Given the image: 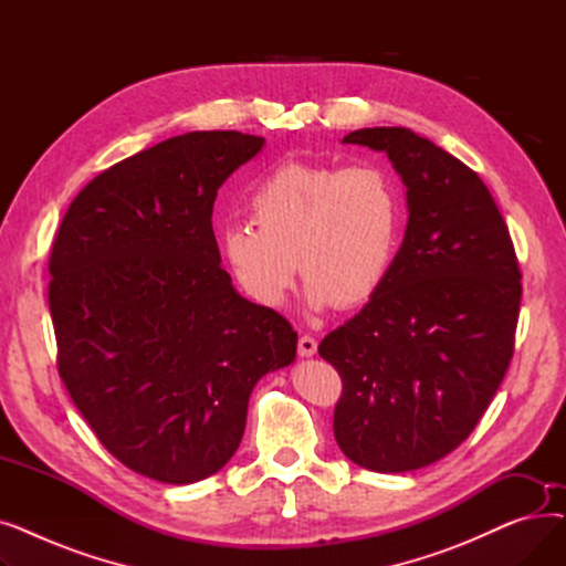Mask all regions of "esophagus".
Listing matches in <instances>:
<instances>
[{
	"label": "esophagus",
	"instance_id": "esophagus-1",
	"mask_svg": "<svg viewBox=\"0 0 566 566\" xmlns=\"http://www.w3.org/2000/svg\"><path fill=\"white\" fill-rule=\"evenodd\" d=\"M298 353L303 355V358H312V355L316 353V339L312 335H303L298 339Z\"/></svg>",
	"mask_w": 566,
	"mask_h": 566
}]
</instances>
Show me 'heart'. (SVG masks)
Masks as SVG:
<instances>
[{
  "label": "heart",
  "instance_id": "1",
  "mask_svg": "<svg viewBox=\"0 0 566 566\" xmlns=\"http://www.w3.org/2000/svg\"><path fill=\"white\" fill-rule=\"evenodd\" d=\"M248 213L255 227H224L220 245L235 284L263 307L284 303L298 268L312 310L367 303L401 233L399 188L374 165L282 163L252 188Z\"/></svg>",
  "mask_w": 566,
  "mask_h": 566
}]
</instances>
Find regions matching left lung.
Returning a JSON list of instances; mask_svg holds the SVG:
<instances>
[{"mask_svg": "<svg viewBox=\"0 0 566 566\" xmlns=\"http://www.w3.org/2000/svg\"><path fill=\"white\" fill-rule=\"evenodd\" d=\"M388 154L408 201L374 298L318 346L342 376L335 438L374 472L424 468L472 433L514 355L521 271L482 178L408 128L353 130Z\"/></svg>", "mask_w": 566, "mask_h": 566, "instance_id": "1", "label": "left lung"}]
</instances>
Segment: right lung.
Masks as SVG:
<instances>
[{
    "instance_id": "1",
    "label": "right lung",
    "mask_w": 566,
    "mask_h": 566,
    "mask_svg": "<svg viewBox=\"0 0 566 566\" xmlns=\"http://www.w3.org/2000/svg\"><path fill=\"white\" fill-rule=\"evenodd\" d=\"M263 142L165 139L86 184L54 238L59 376L105 450L163 484L216 474L256 380L295 360L298 335L233 289L211 222L220 186Z\"/></svg>"
}]
</instances>
